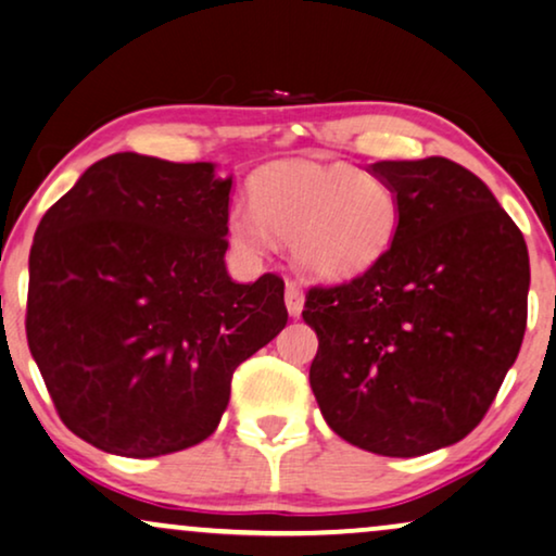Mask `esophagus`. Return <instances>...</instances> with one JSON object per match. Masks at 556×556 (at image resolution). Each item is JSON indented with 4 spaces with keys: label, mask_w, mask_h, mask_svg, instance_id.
<instances>
[{
    "label": "esophagus",
    "mask_w": 556,
    "mask_h": 556,
    "mask_svg": "<svg viewBox=\"0 0 556 556\" xmlns=\"http://www.w3.org/2000/svg\"><path fill=\"white\" fill-rule=\"evenodd\" d=\"M285 305H287V313L292 317H300L302 307H305V292L300 290L294 282H287V290H285Z\"/></svg>",
    "instance_id": "obj_1"
}]
</instances>
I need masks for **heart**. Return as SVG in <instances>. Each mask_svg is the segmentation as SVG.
<instances>
[{
    "label": "heart",
    "instance_id": "obj_1",
    "mask_svg": "<svg viewBox=\"0 0 556 556\" xmlns=\"http://www.w3.org/2000/svg\"><path fill=\"white\" fill-rule=\"evenodd\" d=\"M251 205L228 213V239L247 256H264L271 233L292 241L294 264L325 282L366 274L399 231V198L381 177L351 165L292 160L262 169Z\"/></svg>",
    "mask_w": 556,
    "mask_h": 556
}]
</instances>
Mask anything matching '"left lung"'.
I'll use <instances>...</instances> for the list:
<instances>
[{"label":"left lung","instance_id":"obj_1","mask_svg":"<svg viewBox=\"0 0 556 556\" xmlns=\"http://www.w3.org/2000/svg\"><path fill=\"white\" fill-rule=\"evenodd\" d=\"M399 231L371 269L309 287V387L332 432L387 457L455 445L480 425L527 330L529 251L488 185L445 157L383 160Z\"/></svg>","mask_w":556,"mask_h":556}]
</instances>
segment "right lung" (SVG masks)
<instances>
[{"mask_svg":"<svg viewBox=\"0 0 556 556\" xmlns=\"http://www.w3.org/2000/svg\"><path fill=\"white\" fill-rule=\"evenodd\" d=\"M231 185L213 162L118 152L37 226L29 353L88 445L157 457L211 438L236 368L287 325L277 274L226 271Z\"/></svg>","mask_w":556,"mask_h":556,"instance_id":"right-lung-1","label":"right lung"}]
</instances>
